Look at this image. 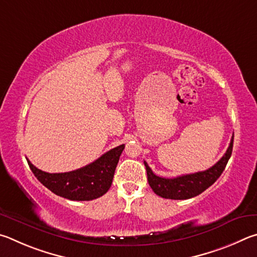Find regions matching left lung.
Wrapping results in <instances>:
<instances>
[{
  "label": "left lung",
  "mask_w": 257,
  "mask_h": 257,
  "mask_svg": "<svg viewBox=\"0 0 257 257\" xmlns=\"http://www.w3.org/2000/svg\"><path fill=\"white\" fill-rule=\"evenodd\" d=\"M232 145L233 136L226 154L211 168L204 170V172L182 175V176L175 178H164L157 176V175L152 173L151 168L145 161L149 185L157 195L164 197V199L187 200L199 195L202 192H204L206 188L212 185L220 177V175L222 174L231 156Z\"/></svg>",
  "instance_id": "8db88e82"
}]
</instances>
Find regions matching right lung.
<instances>
[{"label":"right lung","mask_w":257,"mask_h":257,"mask_svg":"<svg viewBox=\"0 0 257 257\" xmlns=\"http://www.w3.org/2000/svg\"><path fill=\"white\" fill-rule=\"evenodd\" d=\"M125 146L114 148L84 167L69 173L49 174L28 161L31 172L54 194L71 201H91L109 190L116 166Z\"/></svg>","instance_id":"1"}]
</instances>
